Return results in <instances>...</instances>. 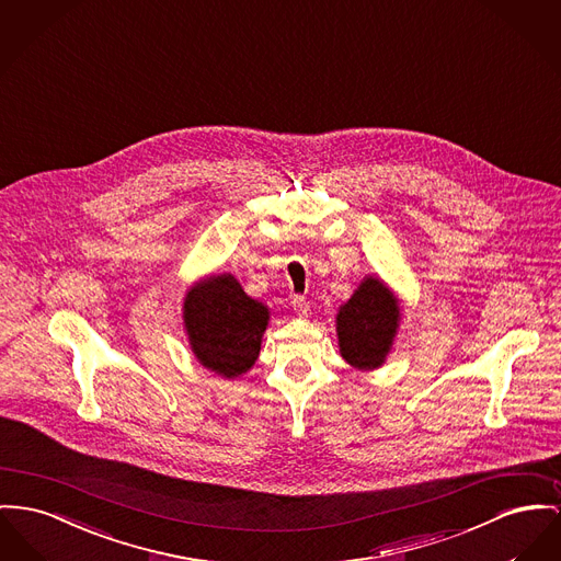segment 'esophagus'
<instances>
[{
    "mask_svg": "<svg viewBox=\"0 0 561 561\" xmlns=\"http://www.w3.org/2000/svg\"><path fill=\"white\" fill-rule=\"evenodd\" d=\"M291 306H294V310H296V314H298V317H308V312H310V304L306 301V298H301V296H294V299H291Z\"/></svg>",
    "mask_w": 561,
    "mask_h": 561,
    "instance_id": "34e87169",
    "label": "esophagus"
}]
</instances>
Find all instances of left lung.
Masks as SVG:
<instances>
[{"mask_svg": "<svg viewBox=\"0 0 561 561\" xmlns=\"http://www.w3.org/2000/svg\"><path fill=\"white\" fill-rule=\"evenodd\" d=\"M400 328V301L376 276H366L357 291L340 306L336 317L340 355L357 370L385 364Z\"/></svg>", "mask_w": 561, "mask_h": 561, "instance_id": "left-lung-1", "label": "left lung"}]
</instances>
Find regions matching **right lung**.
<instances>
[{
    "label": "right lung",
    "instance_id": "1",
    "mask_svg": "<svg viewBox=\"0 0 561 561\" xmlns=\"http://www.w3.org/2000/svg\"><path fill=\"white\" fill-rule=\"evenodd\" d=\"M183 319L197 362L236 378L257 362L270 312L262 301L249 298L231 274H215L188 289Z\"/></svg>",
    "mask_w": 561,
    "mask_h": 561
}]
</instances>
